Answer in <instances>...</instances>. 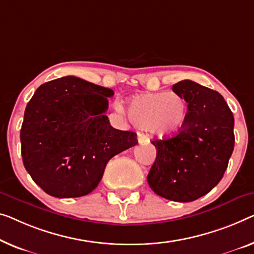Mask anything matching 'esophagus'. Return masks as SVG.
<instances>
[{
    "label": "esophagus",
    "instance_id": "34e87169",
    "mask_svg": "<svg viewBox=\"0 0 254 254\" xmlns=\"http://www.w3.org/2000/svg\"><path fill=\"white\" fill-rule=\"evenodd\" d=\"M148 141H149L148 135H146V134L141 133V132H139V133H138V142L140 143V145H143V143H147Z\"/></svg>",
    "mask_w": 254,
    "mask_h": 254
}]
</instances>
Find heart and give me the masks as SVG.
I'll use <instances>...</instances> for the list:
<instances>
[{
  "label": "heart",
  "instance_id": "b5f03b06",
  "mask_svg": "<svg viewBox=\"0 0 254 254\" xmlns=\"http://www.w3.org/2000/svg\"><path fill=\"white\" fill-rule=\"evenodd\" d=\"M186 112L185 100L172 92L139 94L127 103V116L133 126L149 128L160 137L178 133L186 120Z\"/></svg>",
  "mask_w": 254,
  "mask_h": 254
}]
</instances>
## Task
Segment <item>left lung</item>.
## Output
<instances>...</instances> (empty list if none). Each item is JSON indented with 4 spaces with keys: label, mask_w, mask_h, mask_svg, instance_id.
Listing matches in <instances>:
<instances>
[{
    "label": "left lung",
    "mask_w": 254,
    "mask_h": 254,
    "mask_svg": "<svg viewBox=\"0 0 254 254\" xmlns=\"http://www.w3.org/2000/svg\"><path fill=\"white\" fill-rule=\"evenodd\" d=\"M172 90L186 101V120L175 137L151 141L157 155L147 181L158 196L192 202L224 177L235 143L234 116L220 93L190 79Z\"/></svg>",
    "instance_id": "left-lung-1"
}]
</instances>
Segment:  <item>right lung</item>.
I'll return each instance as SVG.
<instances>
[{"label": "right lung", "instance_id": "right-lung-1", "mask_svg": "<svg viewBox=\"0 0 254 254\" xmlns=\"http://www.w3.org/2000/svg\"><path fill=\"white\" fill-rule=\"evenodd\" d=\"M114 91L66 76L44 83L25 109L20 130L25 169L58 198L88 195L108 161L138 143L137 133L114 128L105 115Z\"/></svg>", "mask_w": 254, "mask_h": 254}]
</instances>
